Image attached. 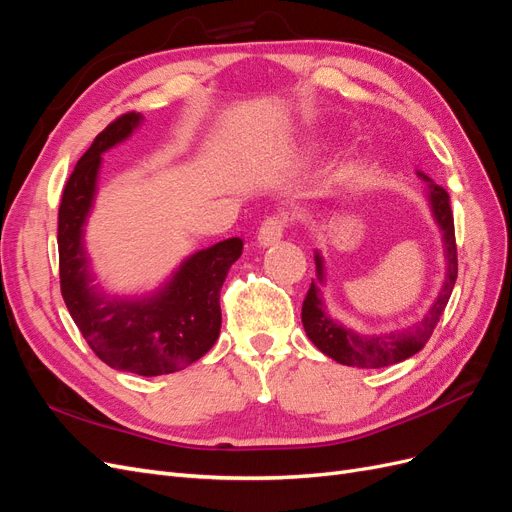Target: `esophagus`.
<instances>
[{
	"label": "esophagus",
	"instance_id": "obj_1",
	"mask_svg": "<svg viewBox=\"0 0 512 512\" xmlns=\"http://www.w3.org/2000/svg\"><path fill=\"white\" fill-rule=\"evenodd\" d=\"M284 228H286V218H282V215H273V218H267L258 230V237H256L258 245L269 247V245L280 243V239L284 237Z\"/></svg>",
	"mask_w": 512,
	"mask_h": 512
}]
</instances>
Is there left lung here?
<instances>
[{
    "mask_svg": "<svg viewBox=\"0 0 512 512\" xmlns=\"http://www.w3.org/2000/svg\"><path fill=\"white\" fill-rule=\"evenodd\" d=\"M418 179L425 181V194L427 203L433 215V222L438 224L442 232V247H444V260H446V273L444 282L433 299L425 316L416 320L412 327L397 329L391 333H361L354 331L339 320L331 318L329 307L324 303V284H327V269H324V258L320 250L314 252L316 260V280L307 290V297L303 301V329L312 344L322 352L331 356L333 361L350 365V367H363V369H378L386 365H395L410 359L418 350H423L427 339L431 337L440 316L444 314V307L451 299V292L457 280V245H455V226H453V211L451 200L444 188L427 177L421 170H416Z\"/></svg>",
    "mask_w": 512,
    "mask_h": 512,
    "instance_id": "obj_1",
    "label": "left lung"
}]
</instances>
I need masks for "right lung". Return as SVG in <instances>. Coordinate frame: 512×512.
I'll return each mask as SVG.
<instances>
[{"mask_svg": "<svg viewBox=\"0 0 512 512\" xmlns=\"http://www.w3.org/2000/svg\"><path fill=\"white\" fill-rule=\"evenodd\" d=\"M141 123V113L121 115L76 162L61 196L57 245L61 297L89 348L108 367L151 378L188 367L220 337V290L243 241L232 237L190 254L151 292L111 294L96 282L85 230L102 153L128 141Z\"/></svg>", "mask_w": 512, "mask_h": 512, "instance_id": "right-lung-1", "label": "right lung"}]
</instances>
